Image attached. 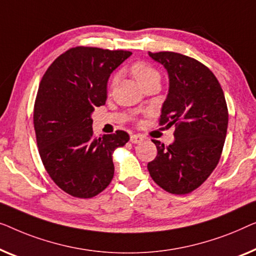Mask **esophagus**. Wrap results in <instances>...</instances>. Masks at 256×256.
Wrapping results in <instances>:
<instances>
[{
  "label": "esophagus",
  "mask_w": 256,
  "mask_h": 256,
  "mask_svg": "<svg viewBox=\"0 0 256 256\" xmlns=\"http://www.w3.org/2000/svg\"><path fill=\"white\" fill-rule=\"evenodd\" d=\"M142 136L140 134H131L130 136V142L132 144H138V142H142Z\"/></svg>",
  "instance_id": "1"
}]
</instances>
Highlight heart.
Listing matches in <instances>:
<instances>
[{"mask_svg": "<svg viewBox=\"0 0 256 256\" xmlns=\"http://www.w3.org/2000/svg\"><path fill=\"white\" fill-rule=\"evenodd\" d=\"M130 73L133 75V78L139 82L140 84H142L144 82L148 81L152 78H159L158 72L154 70L153 67H150L148 64L144 62V61H136V62L132 64L130 67ZM116 84V80L111 81V88L114 87Z\"/></svg>", "mask_w": 256, "mask_h": 256, "instance_id": "obj_1", "label": "heart"}]
</instances>
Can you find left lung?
Masks as SVG:
<instances>
[{"label": "left lung", "mask_w": 256, "mask_h": 256, "mask_svg": "<svg viewBox=\"0 0 256 256\" xmlns=\"http://www.w3.org/2000/svg\"><path fill=\"white\" fill-rule=\"evenodd\" d=\"M169 75L160 126L174 125V142L159 140L150 178L166 192L186 195L206 181L219 162L228 124L224 92L214 74L194 58L175 52H148Z\"/></svg>", "instance_id": "1"}]
</instances>
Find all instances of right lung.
Instances as JSON below:
<instances>
[{
	"label": "right lung",
	"instance_id": "obj_1",
	"mask_svg": "<svg viewBox=\"0 0 256 256\" xmlns=\"http://www.w3.org/2000/svg\"><path fill=\"white\" fill-rule=\"evenodd\" d=\"M132 54L76 46L51 64L39 84L34 126L42 162L68 195L92 198L112 181V154L130 140L125 131L95 138L92 112L106 104L110 74Z\"/></svg>",
	"mask_w": 256,
	"mask_h": 256
}]
</instances>
